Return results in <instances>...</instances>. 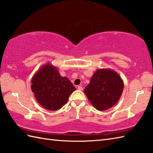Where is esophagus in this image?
I'll return each mask as SVG.
<instances>
[{"label": "esophagus", "instance_id": "34e87169", "mask_svg": "<svg viewBox=\"0 0 153 153\" xmlns=\"http://www.w3.org/2000/svg\"><path fill=\"white\" fill-rule=\"evenodd\" d=\"M77 89L79 90V91H82L83 90V87L81 86V85H79V86L77 87Z\"/></svg>", "mask_w": 153, "mask_h": 153}]
</instances>
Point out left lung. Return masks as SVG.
<instances>
[{
    "label": "left lung",
    "mask_w": 153,
    "mask_h": 153,
    "mask_svg": "<svg viewBox=\"0 0 153 153\" xmlns=\"http://www.w3.org/2000/svg\"><path fill=\"white\" fill-rule=\"evenodd\" d=\"M123 89L120 75L112 69H98L84 89L89 102L98 110H105L118 101Z\"/></svg>",
    "instance_id": "1"
}]
</instances>
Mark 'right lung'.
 <instances>
[{"label":"right lung","instance_id":"right-lung-1","mask_svg":"<svg viewBox=\"0 0 153 153\" xmlns=\"http://www.w3.org/2000/svg\"><path fill=\"white\" fill-rule=\"evenodd\" d=\"M31 89L37 101L45 109L57 110L68 102L76 89L66 77L60 76L51 63L42 66L33 75Z\"/></svg>","mask_w":153,"mask_h":153}]
</instances>
